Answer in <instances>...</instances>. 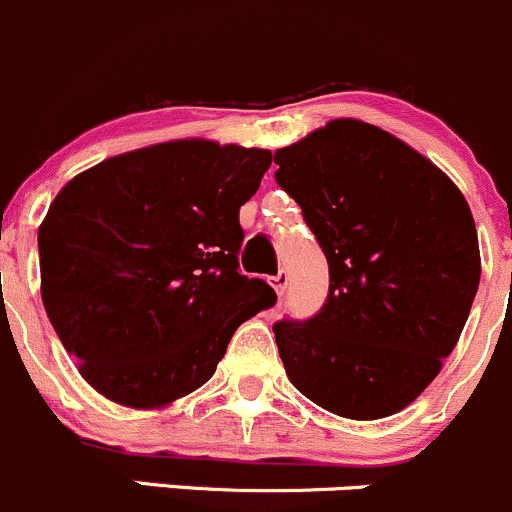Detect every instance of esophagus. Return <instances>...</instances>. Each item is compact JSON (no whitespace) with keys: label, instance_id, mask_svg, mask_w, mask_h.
I'll return each mask as SVG.
<instances>
[{"label":"esophagus","instance_id":"34e87169","mask_svg":"<svg viewBox=\"0 0 512 512\" xmlns=\"http://www.w3.org/2000/svg\"><path fill=\"white\" fill-rule=\"evenodd\" d=\"M268 283H271V286H273V291H276L278 295H283V293H286V288H288V273L286 271H278L276 276L268 278Z\"/></svg>","mask_w":512,"mask_h":512}]
</instances>
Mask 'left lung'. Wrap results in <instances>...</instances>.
I'll use <instances>...</instances> for the list:
<instances>
[{
	"mask_svg": "<svg viewBox=\"0 0 512 512\" xmlns=\"http://www.w3.org/2000/svg\"><path fill=\"white\" fill-rule=\"evenodd\" d=\"M330 266L315 318L273 325L300 394L357 421L402 412L441 372L481 281L461 189L407 142L330 120L273 155Z\"/></svg>",
	"mask_w": 512,
	"mask_h": 512,
	"instance_id": "1",
	"label": "left lung"
}]
</instances>
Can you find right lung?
Masks as SVG:
<instances>
[{
	"label": "right lung",
	"mask_w": 512,
	"mask_h": 512,
	"mask_svg": "<svg viewBox=\"0 0 512 512\" xmlns=\"http://www.w3.org/2000/svg\"><path fill=\"white\" fill-rule=\"evenodd\" d=\"M268 167L261 147L170 140L108 157L56 194L39 226L41 300L98 394L170 407L276 303L239 273V209Z\"/></svg>",
	"instance_id": "obj_1"
}]
</instances>
